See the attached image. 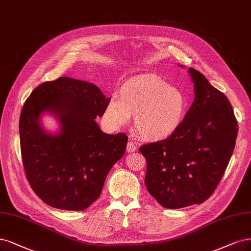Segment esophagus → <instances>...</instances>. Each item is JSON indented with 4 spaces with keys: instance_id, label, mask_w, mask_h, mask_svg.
Instances as JSON below:
<instances>
[{
    "instance_id": "1",
    "label": "esophagus",
    "mask_w": 251,
    "mask_h": 251,
    "mask_svg": "<svg viewBox=\"0 0 251 251\" xmlns=\"http://www.w3.org/2000/svg\"><path fill=\"white\" fill-rule=\"evenodd\" d=\"M137 151V146L132 142V141H128L126 144V151L127 152H133Z\"/></svg>"
}]
</instances>
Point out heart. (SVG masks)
Listing matches in <instances>:
<instances>
[{
  "mask_svg": "<svg viewBox=\"0 0 251 251\" xmlns=\"http://www.w3.org/2000/svg\"><path fill=\"white\" fill-rule=\"evenodd\" d=\"M188 111L183 91L152 75H140L126 82L119 98L112 97L105 110L106 123L123 127L136 117L138 133L146 140L160 141L174 136L183 125Z\"/></svg>",
  "mask_w": 251,
  "mask_h": 251,
  "instance_id": "heart-1",
  "label": "heart"
}]
</instances>
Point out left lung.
Here are the masks:
<instances>
[{"instance_id":"obj_1","label":"left lung","mask_w":251,"mask_h":251,"mask_svg":"<svg viewBox=\"0 0 251 251\" xmlns=\"http://www.w3.org/2000/svg\"><path fill=\"white\" fill-rule=\"evenodd\" d=\"M194 101L168 139L142 145L145 186L162 206L180 209L213 194L235 149L238 123L228 99L194 68Z\"/></svg>"}]
</instances>
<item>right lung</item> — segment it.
<instances>
[{"label":"right lung","instance_id":"add662e5","mask_svg":"<svg viewBox=\"0 0 251 251\" xmlns=\"http://www.w3.org/2000/svg\"><path fill=\"white\" fill-rule=\"evenodd\" d=\"M111 98L92 83L60 76L32 91L20 117L25 176L36 195L53 208L83 211L96 201L108 172L125 154L127 136L109 135L96 122ZM60 124L56 134L40 124L43 113Z\"/></svg>","mask_w":251,"mask_h":251}]
</instances>
